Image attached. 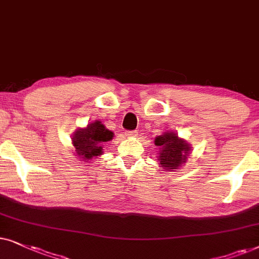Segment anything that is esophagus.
<instances>
[{"mask_svg": "<svg viewBox=\"0 0 259 259\" xmlns=\"http://www.w3.org/2000/svg\"><path fill=\"white\" fill-rule=\"evenodd\" d=\"M137 135V132H135V130H127V132H125V136L127 137H134Z\"/></svg>", "mask_w": 259, "mask_h": 259, "instance_id": "obj_1", "label": "esophagus"}]
</instances>
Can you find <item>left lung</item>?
<instances>
[{
	"label": "left lung",
	"instance_id": "obj_1",
	"mask_svg": "<svg viewBox=\"0 0 259 259\" xmlns=\"http://www.w3.org/2000/svg\"><path fill=\"white\" fill-rule=\"evenodd\" d=\"M155 146L158 147V158L163 169H179L187 160L191 147L175 133H164L155 137Z\"/></svg>",
	"mask_w": 259,
	"mask_h": 259
}]
</instances>
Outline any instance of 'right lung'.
I'll use <instances>...</instances> for the list:
<instances>
[{
  "label": "right lung",
  "instance_id": "add662e5",
  "mask_svg": "<svg viewBox=\"0 0 259 259\" xmlns=\"http://www.w3.org/2000/svg\"><path fill=\"white\" fill-rule=\"evenodd\" d=\"M113 133L106 129L101 120L90 123L84 129L75 130L72 136V143L75 154L82 160H92L103 153V144L112 140Z\"/></svg>",
  "mask_w": 259,
  "mask_h": 259
}]
</instances>
